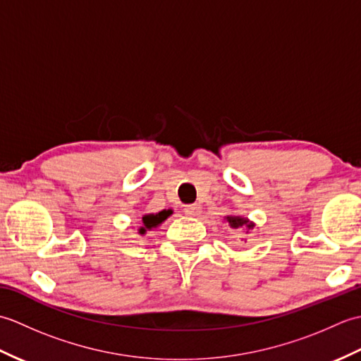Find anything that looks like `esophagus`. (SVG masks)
Here are the masks:
<instances>
[{
  "label": "esophagus",
  "instance_id": "esophagus-1",
  "mask_svg": "<svg viewBox=\"0 0 361 361\" xmlns=\"http://www.w3.org/2000/svg\"><path fill=\"white\" fill-rule=\"evenodd\" d=\"M185 212H186V216H190V217L198 216V212H200V206H198V204H189V206H186V208H185Z\"/></svg>",
  "mask_w": 361,
  "mask_h": 361
}]
</instances>
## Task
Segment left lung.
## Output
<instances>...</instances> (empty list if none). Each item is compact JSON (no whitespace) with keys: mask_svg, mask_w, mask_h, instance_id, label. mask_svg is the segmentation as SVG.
<instances>
[{"mask_svg":"<svg viewBox=\"0 0 361 361\" xmlns=\"http://www.w3.org/2000/svg\"><path fill=\"white\" fill-rule=\"evenodd\" d=\"M225 220H226V224L229 225V228H233V229L245 228V229H247V233H248L250 229L255 228V224H252V221H250L248 219H245V217H240V216H228V217H225Z\"/></svg>","mask_w":361,"mask_h":361,"instance_id":"left-lung-1","label":"left lung"}]
</instances>
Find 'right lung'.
Returning <instances> with one entry per match:
<instances>
[{
  "label": "right lung",
  "mask_w": 361,
  "mask_h": 361,
  "mask_svg": "<svg viewBox=\"0 0 361 361\" xmlns=\"http://www.w3.org/2000/svg\"><path fill=\"white\" fill-rule=\"evenodd\" d=\"M169 216H172V209L159 211L158 214H145V216H142V226L137 229V233L144 235L145 233L150 231V229L159 226Z\"/></svg>",
  "instance_id": "obj_1"
}]
</instances>
